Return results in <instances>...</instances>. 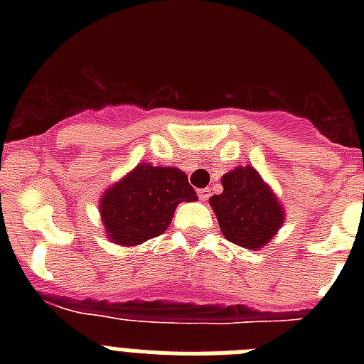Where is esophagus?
<instances>
[{
  "mask_svg": "<svg viewBox=\"0 0 364 364\" xmlns=\"http://www.w3.org/2000/svg\"><path fill=\"white\" fill-rule=\"evenodd\" d=\"M210 195H211L210 189H198V198H200V200H208Z\"/></svg>",
  "mask_w": 364,
  "mask_h": 364,
  "instance_id": "1",
  "label": "esophagus"
}]
</instances>
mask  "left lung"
Wrapping results in <instances>:
<instances>
[{"mask_svg": "<svg viewBox=\"0 0 364 364\" xmlns=\"http://www.w3.org/2000/svg\"><path fill=\"white\" fill-rule=\"evenodd\" d=\"M222 188L220 195L210 198L222 235L246 250L269 242L284 220V213L259 173L252 166L237 167L222 176Z\"/></svg>", "mask_w": 364, "mask_h": 364, "instance_id": "obj_1", "label": "left lung"}]
</instances>
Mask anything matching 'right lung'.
Segmentation results:
<instances>
[{"label": "right lung", "instance_id": "1", "mask_svg": "<svg viewBox=\"0 0 364 364\" xmlns=\"http://www.w3.org/2000/svg\"><path fill=\"white\" fill-rule=\"evenodd\" d=\"M189 200H197V193L186 173L140 164L105 191L100 213L112 242L134 246L164 233L176 205Z\"/></svg>", "mask_w": 364, "mask_h": 364}]
</instances>
